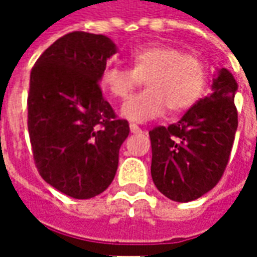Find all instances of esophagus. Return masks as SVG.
Wrapping results in <instances>:
<instances>
[{"label": "esophagus", "instance_id": "esophagus-1", "mask_svg": "<svg viewBox=\"0 0 257 257\" xmlns=\"http://www.w3.org/2000/svg\"><path fill=\"white\" fill-rule=\"evenodd\" d=\"M130 132H132V133L133 134H137V133H142V128H140V127H139V125H137V124H130Z\"/></svg>", "mask_w": 257, "mask_h": 257}]
</instances>
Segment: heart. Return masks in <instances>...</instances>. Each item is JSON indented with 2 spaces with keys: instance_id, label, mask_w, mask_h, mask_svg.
I'll use <instances>...</instances> for the list:
<instances>
[{
  "instance_id": "heart-1",
  "label": "heart",
  "mask_w": 257,
  "mask_h": 257,
  "mask_svg": "<svg viewBox=\"0 0 257 257\" xmlns=\"http://www.w3.org/2000/svg\"><path fill=\"white\" fill-rule=\"evenodd\" d=\"M133 68L117 64L104 67L100 84L115 98H127L146 78L143 93L132 97L121 108L124 118L144 123L163 115L167 107L179 113L192 107L202 95L207 70L199 57L183 54L182 50L154 44L130 54Z\"/></svg>"
}]
</instances>
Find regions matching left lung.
Listing matches in <instances>:
<instances>
[{"label":"left lung","instance_id":"8db88e82","mask_svg":"<svg viewBox=\"0 0 257 257\" xmlns=\"http://www.w3.org/2000/svg\"><path fill=\"white\" fill-rule=\"evenodd\" d=\"M236 91L232 73L219 68L213 74L212 93L176 124L149 133L153 182L173 202L196 200L220 180L237 130Z\"/></svg>","mask_w":257,"mask_h":257}]
</instances>
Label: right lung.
<instances>
[{"label": "right lung", "instance_id": "right-lung-1", "mask_svg": "<svg viewBox=\"0 0 257 257\" xmlns=\"http://www.w3.org/2000/svg\"><path fill=\"white\" fill-rule=\"evenodd\" d=\"M117 45L74 31L50 45L31 70L28 133L37 169L58 192L91 199L113 182L130 133L103 98L100 74Z\"/></svg>", "mask_w": 257, "mask_h": 257}]
</instances>
